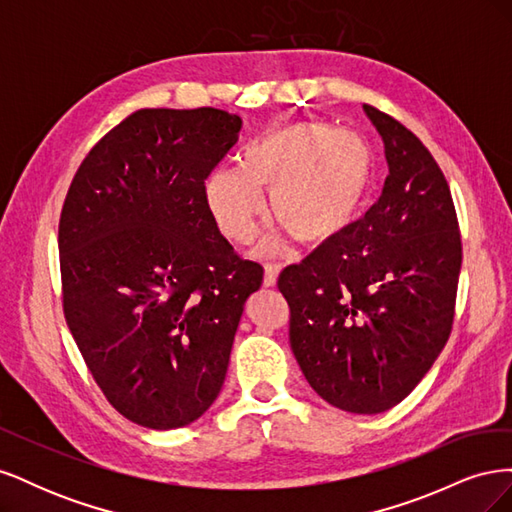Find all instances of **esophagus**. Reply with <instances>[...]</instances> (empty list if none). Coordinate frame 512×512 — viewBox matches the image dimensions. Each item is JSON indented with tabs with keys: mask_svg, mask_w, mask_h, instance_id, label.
<instances>
[{
	"mask_svg": "<svg viewBox=\"0 0 512 512\" xmlns=\"http://www.w3.org/2000/svg\"><path fill=\"white\" fill-rule=\"evenodd\" d=\"M282 267L280 265H273V262H269V265L265 267V286L267 288H273L277 284V275H280Z\"/></svg>",
	"mask_w": 512,
	"mask_h": 512,
	"instance_id": "34e87169",
	"label": "esophagus"
}]
</instances>
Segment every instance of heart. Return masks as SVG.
I'll use <instances>...</instances> for the list:
<instances>
[{
	"label": "heart",
	"instance_id": "b5f03b06",
	"mask_svg": "<svg viewBox=\"0 0 512 512\" xmlns=\"http://www.w3.org/2000/svg\"><path fill=\"white\" fill-rule=\"evenodd\" d=\"M374 175V151L359 132L324 123H288L258 136L237 170L218 168L205 181L215 226L232 243H250L269 192L271 218L299 243H322L354 218ZM275 241H267L273 247Z\"/></svg>",
	"mask_w": 512,
	"mask_h": 512
}]
</instances>
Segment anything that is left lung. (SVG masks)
Wrapping results in <instances>:
<instances>
[{
	"label": "left lung",
	"instance_id": "obj_1",
	"mask_svg": "<svg viewBox=\"0 0 512 512\" xmlns=\"http://www.w3.org/2000/svg\"><path fill=\"white\" fill-rule=\"evenodd\" d=\"M363 108L389 164L378 203L284 269L277 288L309 386L339 410L378 414L412 393L451 335L461 237L427 147L397 119Z\"/></svg>",
	"mask_w": 512,
	"mask_h": 512
}]
</instances>
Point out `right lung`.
I'll return each mask as SVG.
<instances>
[{
  "instance_id": "1",
  "label": "right lung",
  "mask_w": 512,
  "mask_h": 512,
  "mask_svg": "<svg viewBox=\"0 0 512 512\" xmlns=\"http://www.w3.org/2000/svg\"><path fill=\"white\" fill-rule=\"evenodd\" d=\"M220 108H143L89 151L59 220L64 314L111 406L177 429L218 397L262 267L241 260L205 203L239 141Z\"/></svg>"
}]
</instances>
